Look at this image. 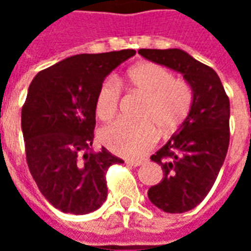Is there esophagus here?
<instances>
[{"mask_svg":"<svg viewBox=\"0 0 251 251\" xmlns=\"http://www.w3.org/2000/svg\"><path fill=\"white\" fill-rule=\"evenodd\" d=\"M142 161H137V160H126V165H129V167H140L142 165Z\"/></svg>","mask_w":251,"mask_h":251,"instance_id":"esophagus-1","label":"esophagus"}]
</instances>
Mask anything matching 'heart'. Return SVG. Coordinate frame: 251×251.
<instances>
[{
	"label": "heart",
	"mask_w": 251,
	"mask_h": 251,
	"mask_svg": "<svg viewBox=\"0 0 251 251\" xmlns=\"http://www.w3.org/2000/svg\"><path fill=\"white\" fill-rule=\"evenodd\" d=\"M127 86L145 97L138 122L117 121L100 130V141L124 157H141L154 147L158 129L171 134L188 115L192 90L172 72L154 63H140L127 72ZM120 84L114 77L104 80L97 94L95 110L100 120L114 118L120 103Z\"/></svg>",
	"instance_id": "heart-1"
}]
</instances>
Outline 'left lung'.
<instances>
[{
  "instance_id": "left-lung-1",
  "label": "left lung",
  "mask_w": 251,
  "mask_h": 251,
  "mask_svg": "<svg viewBox=\"0 0 251 251\" xmlns=\"http://www.w3.org/2000/svg\"><path fill=\"white\" fill-rule=\"evenodd\" d=\"M138 53L181 74L192 90L188 115L167 144L151 156L164 176L148 191L149 200L160 210L187 212L210 192L226 158L230 100L218 74L183 50H140Z\"/></svg>"
}]
</instances>
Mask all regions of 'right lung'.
I'll return each instance as SVG.
<instances>
[{
  "mask_svg": "<svg viewBox=\"0 0 251 251\" xmlns=\"http://www.w3.org/2000/svg\"><path fill=\"white\" fill-rule=\"evenodd\" d=\"M134 50L74 55L40 71L21 110L26 163L55 208L83 215L107 198L106 171L122 160L93 149L95 102L106 76Z\"/></svg>",
  "mask_w": 251,
  "mask_h": 251,
  "instance_id": "1",
  "label": "right lung"
}]
</instances>
